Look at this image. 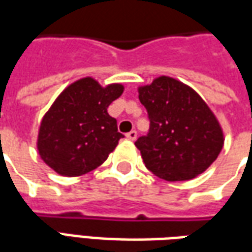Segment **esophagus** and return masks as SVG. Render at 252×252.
<instances>
[{"instance_id":"obj_1","label":"esophagus","mask_w":252,"mask_h":252,"mask_svg":"<svg viewBox=\"0 0 252 252\" xmlns=\"http://www.w3.org/2000/svg\"><path fill=\"white\" fill-rule=\"evenodd\" d=\"M126 136V139H128V140H132V142H133V140H136V138H138V132H136V131L128 132Z\"/></svg>"}]
</instances>
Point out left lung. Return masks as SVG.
<instances>
[{
	"mask_svg": "<svg viewBox=\"0 0 252 252\" xmlns=\"http://www.w3.org/2000/svg\"><path fill=\"white\" fill-rule=\"evenodd\" d=\"M150 132L136 140L146 168L166 181L192 180L224 146V131L202 96L177 79L156 77L138 89Z\"/></svg>",
	"mask_w": 252,
	"mask_h": 252,
	"instance_id": "left-lung-1",
	"label": "left lung"
}]
</instances>
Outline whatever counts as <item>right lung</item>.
Returning a JSON list of instances; mask_svg holds the SVG:
<instances>
[{
    "label": "right lung",
    "mask_w": 252,
    "mask_h": 252,
    "mask_svg": "<svg viewBox=\"0 0 252 252\" xmlns=\"http://www.w3.org/2000/svg\"><path fill=\"white\" fill-rule=\"evenodd\" d=\"M123 91V84L103 87L90 76L69 84L40 121L36 147L43 162L66 177L86 175L105 162L124 138L108 113Z\"/></svg>",
    "instance_id": "right-lung-1"
}]
</instances>
